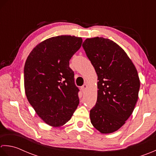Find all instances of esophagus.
Returning <instances> with one entry per match:
<instances>
[{
	"label": "esophagus",
	"mask_w": 156,
	"mask_h": 156,
	"mask_svg": "<svg viewBox=\"0 0 156 156\" xmlns=\"http://www.w3.org/2000/svg\"><path fill=\"white\" fill-rule=\"evenodd\" d=\"M87 85L86 84H83V86L81 87V91H83V92H85V90H86V89H87Z\"/></svg>",
	"instance_id": "obj_1"
}]
</instances>
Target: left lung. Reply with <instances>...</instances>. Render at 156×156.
<instances>
[{
  "mask_svg": "<svg viewBox=\"0 0 156 156\" xmlns=\"http://www.w3.org/2000/svg\"><path fill=\"white\" fill-rule=\"evenodd\" d=\"M83 47L98 75L91 122L101 133L116 131L131 115L140 87L137 71L121 47L104 37L87 38Z\"/></svg>",
  "mask_w": 156,
  "mask_h": 156,
  "instance_id": "left-lung-1",
  "label": "left lung"
}]
</instances>
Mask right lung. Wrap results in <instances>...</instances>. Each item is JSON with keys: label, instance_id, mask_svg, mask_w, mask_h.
I'll list each match as a JSON object with an SVG mask.
<instances>
[{"label": "right lung", "instance_id": "right-lung-1", "mask_svg": "<svg viewBox=\"0 0 156 156\" xmlns=\"http://www.w3.org/2000/svg\"><path fill=\"white\" fill-rule=\"evenodd\" d=\"M82 38L58 36L31 50L24 66L25 95L47 125L61 126L71 119L79 103V89L69 60L80 48Z\"/></svg>", "mask_w": 156, "mask_h": 156}]
</instances>
